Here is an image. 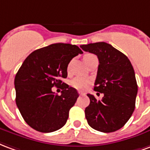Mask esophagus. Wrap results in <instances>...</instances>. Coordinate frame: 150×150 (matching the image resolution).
Segmentation results:
<instances>
[{"label":"esophagus","mask_w":150,"mask_h":150,"mask_svg":"<svg viewBox=\"0 0 150 150\" xmlns=\"http://www.w3.org/2000/svg\"><path fill=\"white\" fill-rule=\"evenodd\" d=\"M78 93H79V95H85V93L83 91H78Z\"/></svg>","instance_id":"1"}]
</instances>
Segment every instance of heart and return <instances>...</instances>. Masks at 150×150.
<instances>
[{
	"mask_svg": "<svg viewBox=\"0 0 150 150\" xmlns=\"http://www.w3.org/2000/svg\"><path fill=\"white\" fill-rule=\"evenodd\" d=\"M90 56H93L92 54H86L84 56V61H86V59L89 57ZM70 64L68 65V69H69ZM89 80L86 77H83V76H77L75 77L74 79L71 81V86H73L74 88H77V89H85L89 85Z\"/></svg>",
	"mask_w": 150,
	"mask_h": 150,
	"instance_id": "obj_1",
	"label": "heart"
}]
</instances>
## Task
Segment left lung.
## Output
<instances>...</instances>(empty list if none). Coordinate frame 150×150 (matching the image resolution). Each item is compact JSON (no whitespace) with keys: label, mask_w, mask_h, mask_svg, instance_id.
<instances>
[{"label":"left lung","mask_w":150,"mask_h":150,"mask_svg":"<svg viewBox=\"0 0 150 150\" xmlns=\"http://www.w3.org/2000/svg\"><path fill=\"white\" fill-rule=\"evenodd\" d=\"M81 48L98 56L94 90L104 93L100 100L87 94L90 100L85 110L88 124L103 133L118 130L135 109L137 85L132 64L124 53L105 42L82 45Z\"/></svg>","instance_id":"8db88e82"}]
</instances>
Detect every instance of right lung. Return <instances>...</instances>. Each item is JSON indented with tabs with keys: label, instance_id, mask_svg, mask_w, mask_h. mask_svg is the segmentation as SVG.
Here are the masks:
<instances>
[{
	"label": "right lung",
	"instance_id": "right-lung-1",
	"mask_svg": "<svg viewBox=\"0 0 150 150\" xmlns=\"http://www.w3.org/2000/svg\"><path fill=\"white\" fill-rule=\"evenodd\" d=\"M83 53L75 45L52 44L30 53L16 74V104L24 120L41 133H51L64 126L69 112L79 94L65 85L62 94L52 91L65 83L67 67L74 57Z\"/></svg>",
	"mask_w": 150,
	"mask_h": 150
}]
</instances>
